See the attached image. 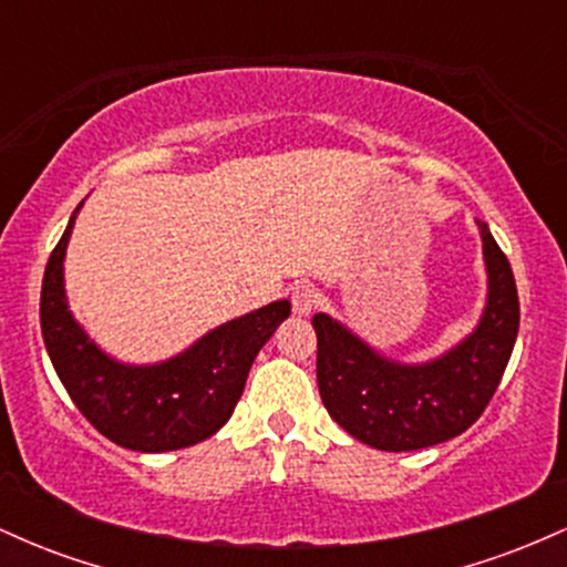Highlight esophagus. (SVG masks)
Returning a JSON list of instances; mask_svg holds the SVG:
<instances>
[{
    "label": "esophagus",
    "mask_w": 567,
    "mask_h": 567,
    "mask_svg": "<svg viewBox=\"0 0 567 567\" xmlns=\"http://www.w3.org/2000/svg\"><path fill=\"white\" fill-rule=\"evenodd\" d=\"M290 303H292V315L309 317L311 311L317 309V290L311 288V285H296L290 292Z\"/></svg>",
    "instance_id": "1"
}]
</instances>
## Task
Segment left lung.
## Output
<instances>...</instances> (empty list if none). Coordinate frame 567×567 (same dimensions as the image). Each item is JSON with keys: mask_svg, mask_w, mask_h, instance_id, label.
Segmentation results:
<instances>
[{"mask_svg": "<svg viewBox=\"0 0 567 567\" xmlns=\"http://www.w3.org/2000/svg\"><path fill=\"white\" fill-rule=\"evenodd\" d=\"M487 269L480 324L437 360L405 365L383 357L328 315H315L317 383L330 419L379 451H421L458 437L496 394L519 330L512 266L477 220Z\"/></svg>", "mask_w": 567, "mask_h": 567, "instance_id": "left-lung-1", "label": "left lung"}]
</instances>
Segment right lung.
Instances as JSON below:
<instances>
[{
	"label": "right lung",
	"mask_w": 567,
	"mask_h": 567,
	"mask_svg": "<svg viewBox=\"0 0 567 567\" xmlns=\"http://www.w3.org/2000/svg\"><path fill=\"white\" fill-rule=\"evenodd\" d=\"M82 205L50 256L39 301L42 338L58 379L84 419L130 451L165 453L213 437L231 419L258 351L290 317V301L218 324L157 365H125L97 347L69 311L63 258Z\"/></svg>",
	"instance_id": "obj_1"
}]
</instances>
